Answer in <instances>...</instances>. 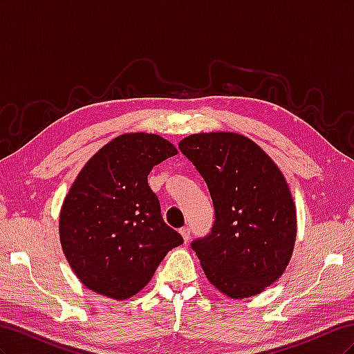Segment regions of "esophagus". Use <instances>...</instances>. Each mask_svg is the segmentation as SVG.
Returning <instances> with one entry per match:
<instances>
[{
	"label": "esophagus",
	"mask_w": 354,
	"mask_h": 354,
	"mask_svg": "<svg viewBox=\"0 0 354 354\" xmlns=\"http://www.w3.org/2000/svg\"><path fill=\"white\" fill-rule=\"evenodd\" d=\"M180 234H181V236H183L185 243H187V242H189V239H190V229H189V227L180 229Z\"/></svg>",
	"instance_id": "1"
}]
</instances>
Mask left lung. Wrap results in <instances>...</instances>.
<instances>
[{"label": "left lung", "instance_id": "8db88e82", "mask_svg": "<svg viewBox=\"0 0 354 354\" xmlns=\"http://www.w3.org/2000/svg\"><path fill=\"white\" fill-rule=\"evenodd\" d=\"M205 180L216 209L208 236L192 242L207 279L230 298L263 292L283 274L297 209L273 159L238 133H199L178 143Z\"/></svg>", "mask_w": 354, "mask_h": 354}]
</instances>
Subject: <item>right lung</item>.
<instances>
[{
	"mask_svg": "<svg viewBox=\"0 0 354 354\" xmlns=\"http://www.w3.org/2000/svg\"><path fill=\"white\" fill-rule=\"evenodd\" d=\"M177 155L149 133L115 137L75 178L59 217L62 250L78 279L113 299L136 295L183 238L167 226L147 176Z\"/></svg>",
	"mask_w": 354,
	"mask_h": 354,
	"instance_id": "right-lung-1",
	"label": "right lung"
}]
</instances>
